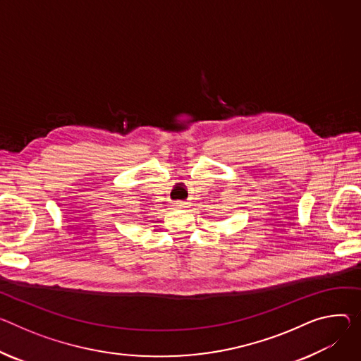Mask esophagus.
<instances>
[{
    "instance_id": "34e87169",
    "label": "esophagus",
    "mask_w": 361,
    "mask_h": 361,
    "mask_svg": "<svg viewBox=\"0 0 361 361\" xmlns=\"http://www.w3.org/2000/svg\"><path fill=\"white\" fill-rule=\"evenodd\" d=\"M174 206H177V207H187V203H184V202H176Z\"/></svg>"
}]
</instances>
